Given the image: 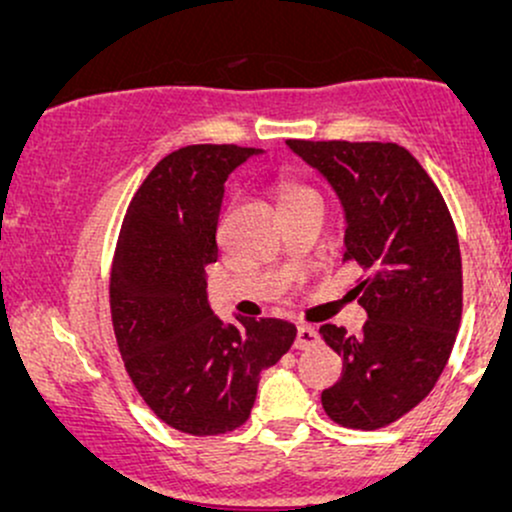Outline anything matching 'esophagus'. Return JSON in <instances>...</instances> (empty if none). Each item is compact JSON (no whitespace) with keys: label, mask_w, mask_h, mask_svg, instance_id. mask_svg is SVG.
<instances>
[{"label":"esophagus","mask_w":512,"mask_h":512,"mask_svg":"<svg viewBox=\"0 0 512 512\" xmlns=\"http://www.w3.org/2000/svg\"><path fill=\"white\" fill-rule=\"evenodd\" d=\"M320 344V334H317V330H313V327H305L301 325L296 330V342H293V346L296 349H313V346Z\"/></svg>","instance_id":"obj_1"}]
</instances>
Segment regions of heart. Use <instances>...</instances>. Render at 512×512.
Segmentation results:
<instances>
[{
    "label": "heart",
    "instance_id": "obj_1",
    "mask_svg": "<svg viewBox=\"0 0 512 512\" xmlns=\"http://www.w3.org/2000/svg\"><path fill=\"white\" fill-rule=\"evenodd\" d=\"M301 195H310V190H305L301 185H291V182L281 185V202H289V199H296Z\"/></svg>",
    "mask_w": 512,
    "mask_h": 512
}]
</instances>
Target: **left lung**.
I'll return each mask as SVG.
<instances>
[{
	"label": "left lung",
	"instance_id": "obj_1",
	"mask_svg": "<svg viewBox=\"0 0 512 512\" xmlns=\"http://www.w3.org/2000/svg\"><path fill=\"white\" fill-rule=\"evenodd\" d=\"M286 146L332 187L344 211V260L361 264L356 286L368 320L361 334L322 325L344 373L322 392L327 416L375 431L433 390L462 317V260L450 211L407 149L380 142Z\"/></svg>",
	"mask_w": 512,
	"mask_h": 512
}]
</instances>
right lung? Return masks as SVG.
I'll list each match as a JSON object with an SVG mask.
<instances>
[{"mask_svg": "<svg viewBox=\"0 0 512 512\" xmlns=\"http://www.w3.org/2000/svg\"><path fill=\"white\" fill-rule=\"evenodd\" d=\"M262 149L182 146L156 163L120 228L110 310L134 387L168 426L216 436L248 421L262 370L296 339L286 320L223 322L207 293L228 175Z\"/></svg>", "mask_w": 512, "mask_h": 512, "instance_id": "1", "label": "right lung"}]
</instances>
